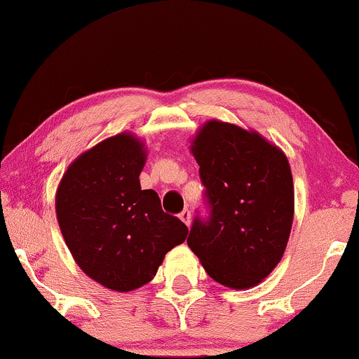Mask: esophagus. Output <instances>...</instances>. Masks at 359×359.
Wrapping results in <instances>:
<instances>
[{"label": "esophagus", "mask_w": 359, "mask_h": 359, "mask_svg": "<svg viewBox=\"0 0 359 359\" xmlns=\"http://www.w3.org/2000/svg\"><path fill=\"white\" fill-rule=\"evenodd\" d=\"M180 219L183 221L184 224H187V226H189V223H191V213H189V210H183L180 213Z\"/></svg>", "instance_id": "obj_1"}]
</instances>
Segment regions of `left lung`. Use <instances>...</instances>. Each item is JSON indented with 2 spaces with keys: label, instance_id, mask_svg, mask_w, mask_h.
<instances>
[{
  "label": "left lung",
  "instance_id": "obj_1",
  "mask_svg": "<svg viewBox=\"0 0 359 359\" xmlns=\"http://www.w3.org/2000/svg\"><path fill=\"white\" fill-rule=\"evenodd\" d=\"M211 206L194 219L188 246L219 285L248 290L278 266L294 215L286 154L258 131L210 119L191 140Z\"/></svg>",
  "mask_w": 359,
  "mask_h": 359
}]
</instances>
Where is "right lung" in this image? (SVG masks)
Here are the masks:
<instances>
[{
	"mask_svg": "<svg viewBox=\"0 0 359 359\" xmlns=\"http://www.w3.org/2000/svg\"><path fill=\"white\" fill-rule=\"evenodd\" d=\"M144 143L133 133L109 136L74 159L56 189V218L86 276L126 293L149 283L168 251L187 240L183 221L141 189Z\"/></svg>",
	"mask_w": 359,
	"mask_h": 359,
	"instance_id": "add662e5",
	"label": "right lung"
}]
</instances>
